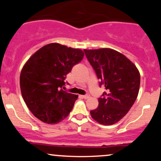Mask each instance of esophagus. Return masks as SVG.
<instances>
[{"instance_id": "1", "label": "esophagus", "mask_w": 161, "mask_h": 161, "mask_svg": "<svg viewBox=\"0 0 161 161\" xmlns=\"http://www.w3.org/2000/svg\"><path fill=\"white\" fill-rule=\"evenodd\" d=\"M82 97L85 99H88V98H89V97H90V95H89V94H87V95H82Z\"/></svg>"}]
</instances>
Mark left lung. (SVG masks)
<instances>
[{"label":"left lung","mask_w":161,"mask_h":161,"mask_svg":"<svg viewBox=\"0 0 161 161\" xmlns=\"http://www.w3.org/2000/svg\"><path fill=\"white\" fill-rule=\"evenodd\" d=\"M84 52L100 86L106 88L98 98V107L90 111L92 117L101 124H114L125 116L137 98L139 72L126 57L113 49H85Z\"/></svg>","instance_id":"1"}]
</instances>
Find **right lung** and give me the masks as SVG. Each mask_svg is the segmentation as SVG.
I'll list each match as a JSON object with an SVG mask.
<instances>
[{
    "mask_svg": "<svg viewBox=\"0 0 161 161\" xmlns=\"http://www.w3.org/2000/svg\"><path fill=\"white\" fill-rule=\"evenodd\" d=\"M83 56L82 50L51 43L37 51L25 63L19 79L22 96L41 121L54 124L69 115L78 95L62 88L66 75Z\"/></svg>",
    "mask_w": 161,
    "mask_h": 161,
    "instance_id": "1",
    "label": "right lung"
}]
</instances>
